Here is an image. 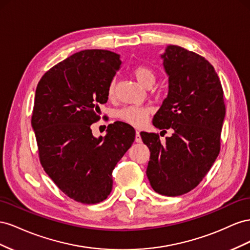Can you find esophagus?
<instances>
[{
  "label": "esophagus",
  "instance_id": "obj_1",
  "mask_svg": "<svg viewBox=\"0 0 250 250\" xmlns=\"http://www.w3.org/2000/svg\"><path fill=\"white\" fill-rule=\"evenodd\" d=\"M135 141H136V142H141L142 141L139 131H136V135H135Z\"/></svg>",
  "mask_w": 250,
  "mask_h": 250
}]
</instances>
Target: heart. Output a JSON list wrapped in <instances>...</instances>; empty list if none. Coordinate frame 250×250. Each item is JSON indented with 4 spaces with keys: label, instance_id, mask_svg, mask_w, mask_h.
<instances>
[{
    "label": "heart",
    "instance_id": "1",
    "mask_svg": "<svg viewBox=\"0 0 250 250\" xmlns=\"http://www.w3.org/2000/svg\"><path fill=\"white\" fill-rule=\"evenodd\" d=\"M132 75L142 87L149 88L155 83L156 75L154 70L146 65H138L132 69ZM115 94V83L111 82L108 88V97L112 99ZM152 109L149 106H125L117 112V117L124 123L134 126H140L144 125Z\"/></svg>",
    "mask_w": 250,
    "mask_h": 250
}]
</instances>
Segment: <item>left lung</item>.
Segmentation results:
<instances>
[{"mask_svg":"<svg viewBox=\"0 0 250 250\" xmlns=\"http://www.w3.org/2000/svg\"><path fill=\"white\" fill-rule=\"evenodd\" d=\"M161 59L168 93L153 125L174 133L165 144L156 133L140 135L151 152L146 168L151 187L160 195L175 197L194 189L216 161L225 104L219 76L203 56L169 45Z\"/></svg>","mask_w":250,"mask_h":250,"instance_id":"obj_1","label":"left lung"}]
</instances>
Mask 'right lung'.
<instances>
[{
	"label": "right lung",
	"mask_w": 250,
	"mask_h": 250,
	"mask_svg": "<svg viewBox=\"0 0 250 250\" xmlns=\"http://www.w3.org/2000/svg\"><path fill=\"white\" fill-rule=\"evenodd\" d=\"M108 50H83L42 75L35 90L31 125L42 167L69 198L83 204L105 200L112 172L135 140V130L117 121L104 137H94L91 125L121 65Z\"/></svg>",
	"instance_id": "1"
}]
</instances>
